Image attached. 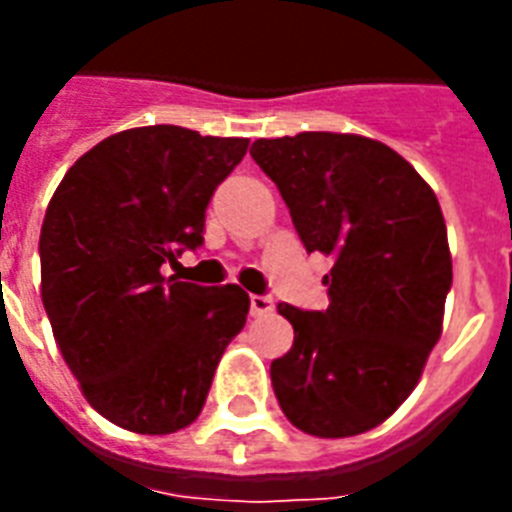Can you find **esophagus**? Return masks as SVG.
Here are the masks:
<instances>
[{
  "mask_svg": "<svg viewBox=\"0 0 512 512\" xmlns=\"http://www.w3.org/2000/svg\"><path fill=\"white\" fill-rule=\"evenodd\" d=\"M249 311H252V316H268V313H273V300L265 295H252L249 297Z\"/></svg>",
  "mask_w": 512,
  "mask_h": 512,
  "instance_id": "1",
  "label": "esophagus"
}]
</instances>
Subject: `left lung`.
Returning a JSON list of instances; mask_svg holds the SVG:
<instances>
[{
  "mask_svg": "<svg viewBox=\"0 0 512 512\" xmlns=\"http://www.w3.org/2000/svg\"><path fill=\"white\" fill-rule=\"evenodd\" d=\"M249 154L305 249L335 260L327 311L279 305L295 329L271 364L281 412L319 438L366 433L409 398L444 329L452 252L436 193L393 148L350 132L260 138Z\"/></svg>",
  "mask_w": 512,
  "mask_h": 512,
  "instance_id": "8db88e82",
  "label": "left lung"
}]
</instances>
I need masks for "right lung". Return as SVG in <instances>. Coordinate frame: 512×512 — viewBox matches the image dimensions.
Returning <instances> with one entry per match:
<instances>
[{"label":"right lung","mask_w":512,"mask_h":512,"mask_svg":"<svg viewBox=\"0 0 512 512\" xmlns=\"http://www.w3.org/2000/svg\"><path fill=\"white\" fill-rule=\"evenodd\" d=\"M247 146L175 124L116 132L76 159L47 204L44 311L84 398L119 428H188L247 324L241 287L162 273L204 241L209 199Z\"/></svg>","instance_id":"1"}]
</instances>
